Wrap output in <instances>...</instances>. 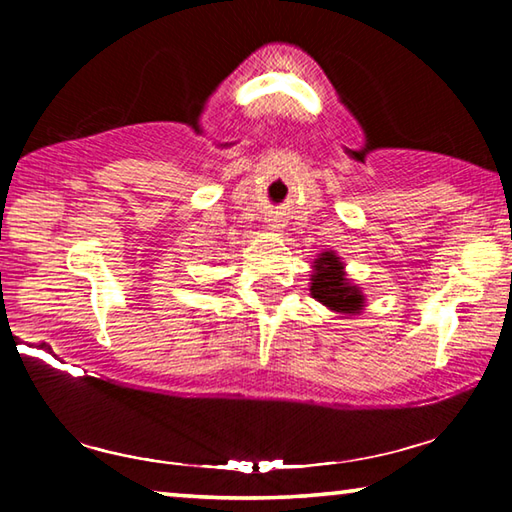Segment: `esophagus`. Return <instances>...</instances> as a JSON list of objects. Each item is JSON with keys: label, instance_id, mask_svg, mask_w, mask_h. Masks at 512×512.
I'll use <instances>...</instances> for the list:
<instances>
[{"label": "esophagus", "instance_id": "obj_1", "mask_svg": "<svg viewBox=\"0 0 512 512\" xmlns=\"http://www.w3.org/2000/svg\"><path fill=\"white\" fill-rule=\"evenodd\" d=\"M268 225H271V230H280L282 228V223L277 221V219H271V221H268Z\"/></svg>", "mask_w": 512, "mask_h": 512}]
</instances>
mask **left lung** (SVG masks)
<instances>
[{"instance_id":"1","label":"left lung","mask_w":512,"mask_h":512,"mask_svg":"<svg viewBox=\"0 0 512 512\" xmlns=\"http://www.w3.org/2000/svg\"><path fill=\"white\" fill-rule=\"evenodd\" d=\"M311 296L343 314H357L363 307L361 291L350 287V282L345 280L343 264L334 253H323L316 259V273L311 275Z\"/></svg>"}]
</instances>
